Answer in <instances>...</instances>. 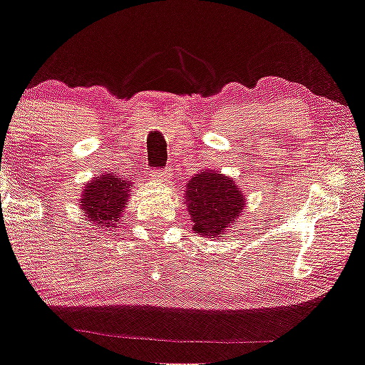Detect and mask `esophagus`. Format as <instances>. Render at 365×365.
Listing matches in <instances>:
<instances>
[{"label": "esophagus", "mask_w": 365, "mask_h": 365, "mask_svg": "<svg viewBox=\"0 0 365 365\" xmlns=\"http://www.w3.org/2000/svg\"><path fill=\"white\" fill-rule=\"evenodd\" d=\"M164 178H165L164 169H155V171H152V180H155V182H162Z\"/></svg>", "instance_id": "esophagus-1"}]
</instances>
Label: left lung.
Returning a JSON list of instances; mask_svg holds the SVG:
<instances>
[{
  "mask_svg": "<svg viewBox=\"0 0 365 365\" xmlns=\"http://www.w3.org/2000/svg\"><path fill=\"white\" fill-rule=\"evenodd\" d=\"M187 206L194 231L217 238L226 227L235 226L244 210V196L233 180L215 171L192 176L187 185Z\"/></svg>",
  "mask_w": 365,
  "mask_h": 365,
  "instance_id": "8db88e82",
  "label": "left lung"
}]
</instances>
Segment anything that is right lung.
I'll return each mask as SVG.
<instances>
[{"label":"right lung","mask_w":365,"mask_h":365,"mask_svg":"<svg viewBox=\"0 0 365 365\" xmlns=\"http://www.w3.org/2000/svg\"><path fill=\"white\" fill-rule=\"evenodd\" d=\"M130 185L127 180L114 178L108 173L95 178L84 189V197L81 208L84 210L91 222H98L104 227H116L120 213L128 200Z\"/></svg>","instance_id":"obj_1"}]
</instances>
